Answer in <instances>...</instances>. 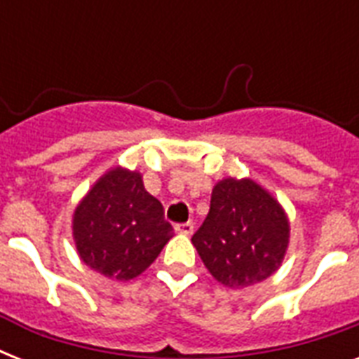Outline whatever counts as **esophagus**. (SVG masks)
Wrapping results in <instances>:
<instances>
[{"label": "esophagus", "instance_id": "34e87169", "mask_svg": "<svg viewBox=\"0 0 359 359\" xmlns=\"http://www.w3.org/2000/svg\"><path fill=\"white\" fill-rule=\"evenodd\" d=\"M175 231L180 235H191L194 233V222H184V224L175 225Z\"/></svg>", "mask_w": 359, "mask_h": 359}]
</instances>
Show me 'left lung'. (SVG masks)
<instances>
[{"label": "left lung", "mask_w": 359, "mask_h": 359, "mask_svg": "<svg viewBox=\"0 0 359 359\" xmlns=\"http://www.w3.org/2000/svg\"><path fill=\"white\" fill-rule=\"evenodd\" d=\"M191 242L208 272L238 289L278 270L289 244V219L253 180L225 179L214 186L210 210Z\"/></svg>", "instance_id": "obj_1"}]
</instances>
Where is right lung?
<instances>
[{"instance_id":"obj_1","label":"right lung","mask_w":359,"mask_h":359,"mask_svg":"<svg viewBox=\"0 0 359 359\" xmlns=\"http://www.w3.org/2000/svg\"><path fill=\"white\" fill-rule=\"evenodd\" d=\"M72 231L81 261L119 281L147 270L173 236L162 203L145 190L141 175L121 168L108 171L83 197Z\"/></svg>"}]
</instances>
